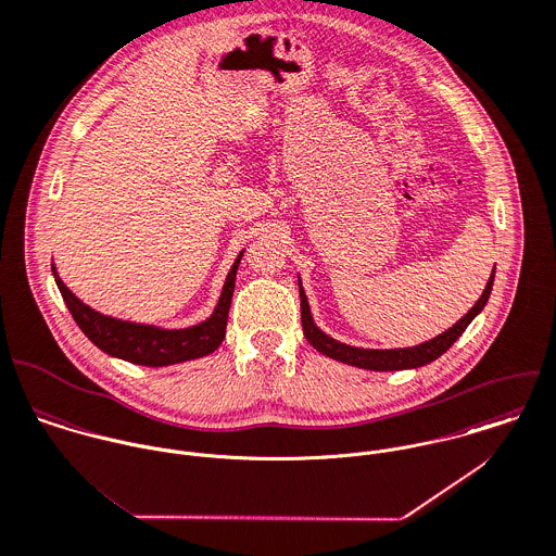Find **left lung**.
<instances>
[{"label": "left lung", "instance_id": "left-lung-1", "mask_svg": "<svg viewBox=\"0 0 556 556\" xmlns=\"http://www.w3.org/2000/svg\"><path fill=\"white\" fill-rule=\"evenodd\" d=\"M492 285H494V271L481 293V298L477 300V304L446 332L438 334L435 339L420 343L416 348H405V350H361V348H352L345 343H339L334 339H330L328 334H324L313 317H311V306L308 300L304 295L302 282H300V302H302V328H304V337L306 341L321 354H326L332 361L352 365V367H361V369L369 370H403L418 369L425 367L429 363H433L435 358H440L462 334L464 330L470 326V321L483 311V306L488 304V298L492 293Z\"/></svg>", "mask_w": 556, "mask_h": 556}]
</instances>
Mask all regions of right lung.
<instances>
[{"label": "right lung", "instance_id": "1", "mask_svg": "<svg viewBox=\"0 0 556 556\" xmlns=\"http://www.w3.org/2000/svg\"><path fill=\"white\" fill-rule=\"evenodd\" d=\"M241 256L243 252L237 256V261L232 263L226 276V282L213 315L206 321L186 330H164L155 326H142V324L105 317L92 311L90 306H86L79 298H75V293L68 291V287L55 274V267L51 269L55 276V285L75 324L101 352L134 365H142V367H168V365L186 363L193 358H202L222 345L226 334L228 308L235 291V276H237Z\"/></svg>", "mask_w": 556, "mask_h": 556}]
</instances>
